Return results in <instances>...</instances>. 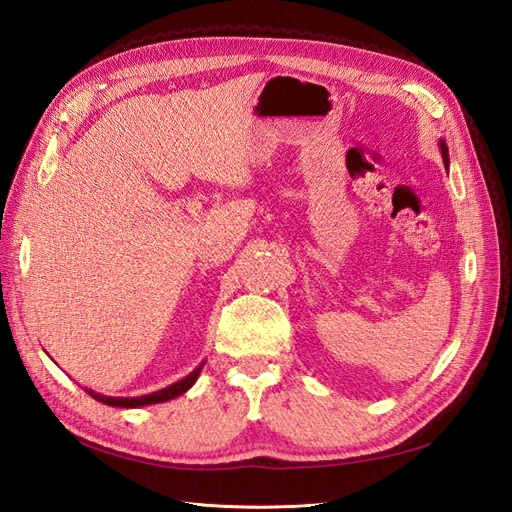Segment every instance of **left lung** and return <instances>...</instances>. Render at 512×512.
Here are the masks:
<instances>
[{
	"label": "left lung",
	"mask_w": 512,
	"mask_h": 512,
	"mask_svg": "<svg viewBox=\"0 0 512 512\" xmlns=\"http://www.w3.org/2000/svg\"><path fill=\"white\" fill-rule=\"evenodd\" d=\"M440 151H442V160H444V166L448 168V166H451V160H448V147H446V143H444V141H440Z\"/></svg>",
	"instance_id": "obj_1"
}]
</instances>
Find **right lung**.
Instances as JSON below:
<instances>
[{
    "label": "right lung",
    "instance_id": "right-lung-1",
    "mask_svg": "<svg viewBox=\"0 0 512 512\" xmlns=\"http://www.w3.org/2000/svg\"><path fill=\"white\" fill-rule=\"evenodd\" d=\"M203 367H205V363H200L194 371H190L188 376L173 382L170 386H166V389H160V391L149 393V395H141V397H108V395L96 393V391H91V389H85V391L94 399L102 401V404H106V406H113V408H143V406H151V404H162V401H170V399L183 395L188 389H192L194 382L200 376V369H203Z\"/></svg>",
    "mask_w": 512,
    "mask_h": 512
}]
</instances>
